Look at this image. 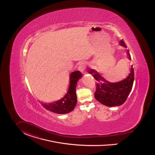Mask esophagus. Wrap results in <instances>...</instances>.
Here are the masks:
<instances>
[{"instance_id":"34e87169","label":"esophagus","mask_w":155,"mask_h":155,"mask_svg":"<svg viewBox=\"0 0 155 155\" xmlns=\"http://www.w3.org/2000/svg\"><path fill=\"white\" fill-rule=\"evenodd\" d=\"M86 68V64L84 62H81L79 65V69L81 72H84Z\"/></svg>"}]
</instances>
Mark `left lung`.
Masks as SVG:
<instances>
[{
    "label": "left lung",
    "instance_id": "obj_1",
    "mask_svg": "<svg viewBox=\"0 0 155 155\" xmlns=\"http://www.w3.org/2000/svg\"><path fill=\"white\" fill-rule=\"evenodd\" d=\"M120 45L126 48L124 41L121 40ZM127 53L129 59H131L129 51ZM88 72L92 74L97 81L94 93L95 99L105 106L112 107L120 106L126 101L131 91L134 81V70L133 66L128 76L123 81L116 83H111L105 80L96 71L88 68Z\"/></svg>",
    "mask_w": 155,
    "mask_h": 155
}]
</instances>
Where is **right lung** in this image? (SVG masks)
<instances>
[{
	"instance_id": "add662e5",
	"label": "right lung",
	"mask_w": 155,
	"mask_h": 155,
	"mask_svg": "<svg viewBox=\"0 0 155 155\" xmlns=\"http://www.w3.org/2000/svg\"><path fill=\"white\" fill-rule=\"evenodd\" d=\"M82 74L80 71H74L71 74L70 83L68 91L61 99L51 103H43L41 104L48 110L58 114H68L72 112L77 103L76 87L78 81Z\"/></svg>"
}]
</instances>
